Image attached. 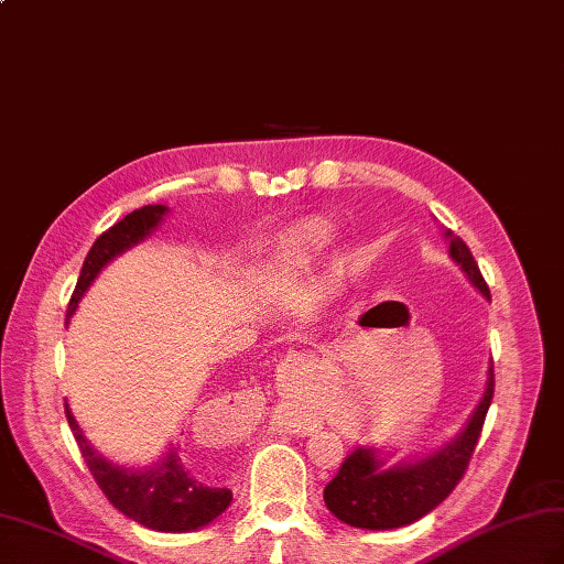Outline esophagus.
<instances>
[{"instance_id": "34e87169", "label": "esophagus", "mask_w": 564, "mask_h": 564, "mask_svg": "<svg viewBox=\"0 0 564 564\" xmlns=\"http://www.w3.org/2000/svg\"><path fill=\"white\" fill-rule=\"evenodd\" d=\"M279 424L285 433H295V436H310V433L316 431V416L310 412H302V410H291V412H283L279 414Z\"/></svg>"}]
</instances>
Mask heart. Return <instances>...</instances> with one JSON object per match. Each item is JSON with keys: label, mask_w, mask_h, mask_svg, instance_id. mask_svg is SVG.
I'll return each mask as SVG.
<instances>
[{"label": "heart", "mask_w": 564, "mask_h": 564, "mask_svg": "<svg viewBox=\"0 0 564 564\" xmlns=\"http://www.w3.org/2000/svg\"><path fill=\"white\" fill-rule=\"evenodd\" d=\"M334 240L336 226L322 219V216H314V219L302 221L279 238L276 248H273V259H279V262L288 267H307L316 257H322L334 245ZM362 420H369L367 412Z\"/></svg>", "instance_id": "b5f03b06"}]
</instances>
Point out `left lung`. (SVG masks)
Instances as JSON below:
<instances>
[{
    "label": "left lung",
    "instance_id": "8db88e82",
    "mask_svg": "<svg viewBox=\"0 0 564 564\" xmlns=\"http://www.w3.org/2000/svg\"><path fill=\"white\" fill-rule=\"evenodd\" d=\"M443 236L451 245L447 254L453 262L465 271L476 291L490 300L479 264L474 262L465 240H459L447 228ZM494 362H488L484 393L469 420L436 451L393 462L395 447L391 445L357 447L345 457L336 479H330L324 488V502L330 514L355 529L388 531L408 527L436 510L465 476L476 441L481 436L490 400H494Z\"/></svg>",
    "mask_w": 564,
    "mask_h": 564
}]
</instances>
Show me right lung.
Wrapping results in <instances>:
<instances>
[{"label": "right lung", "mask_w": 564, "mask_h": 564, "mask_svg": "<svg viewBox=\"0 0 564 564\" xmlns=\"http://www.w3.org/2000/svg\"><path fill=\"white\" fill-rule=\"evenodd\" d=\"M169 214L166 205H148L131 212L119 224H113L109 230L95 240L88 257H85L76 291L70 295L66 324L76 314L78 302L88 293V288L95 283L109 262L119 254L128 252L144 238H150L159 224ZM66 420L70 431H74L80 455L85 465L90 467L97 486L105 490V496L113 508L121 510L133 522L164 531V533H187L212 524L216 517H221L234 494L228 488H216L207 481H202L178 455V447L169 443L166 453L154 459L148 467H126L117 462L107 459L102 453L95 451V445L85 436L78 420L70 412L66 402Z\"/></svg>", "instance_id": "1"}]
</instances>
